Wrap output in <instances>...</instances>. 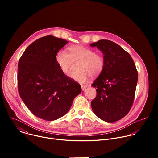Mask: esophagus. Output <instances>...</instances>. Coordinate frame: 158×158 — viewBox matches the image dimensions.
Wrapping results in <instances>:
<instances>
[{
  "mask_svg": "<svg viewBox=\"0 0 158 158\" xmlns=\"http://www.w3.org/2000/svg\"><path fill=\"white\" fill-rule=\"evenodd\" d=\"M81 89L82 91H84L85 89L87 87V85H81Z\"/></svg>",
  "mask_w": 158,
  "mask_h": 158,
  "instance_id": "34e87169",
  "label": "esophagus"
}]
</instances>
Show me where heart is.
Returning a JSON list of instances; mask_svg holds the SVG:
<instances>
[{
	"label": "heart",
	"mask_w": 158,
	"mask_h": 158,
	"mask_svg": "<svg viewBox=\"0 0 158 158\" xmlns=\"http://www.w3.org/2000/svg\"><path fill=\"white\" fill-rule=\"evenodd\" d=\"M69 53L59 50L56 55V61L60 71L68 74L73 60H79L77 71L70 74V77L79 83L85 82L91 76L96 77L103 71L105 66L104 57L91 49L80 45L69 48Z\"/></svg>",
	"instance_id": "1"
}]
</instances>
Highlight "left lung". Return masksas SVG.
<instances>
[{"label":"left lung","mask_w":158,"mask_h":158,"mask_svg":"<svg viewBox=\"0 0 158 158\" xmlns=\"http://www.w3.org/2000/svg\"><path fill=\"white\" fill-rule=\"evenodd\" d=\"M90 46L101 50L105 60L102 72L91 85L98 88L92 109L101 119L114 123L127 115L132 106L138 82L136 67L129 54L114 42L102 39Z\"/></svg>","instance_id":"obj_1"}]
</instances>
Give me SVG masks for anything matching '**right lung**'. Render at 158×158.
Returning a JSON list of instances; mask_svg holds the SVG:
<instances>
[{
    "label": "right lung",
    "mask_w": 158,
    "mask_h": 158,
    "mask_svg": "<svg viewBox=\"0 0 158 158\" xmlns=\"http://www.w3.org/2000/svg\"><path fill=\"white\" fill-rule=\"evenodd\" d=\"M68 42L47 35L32 42L18 64L19 95L36 117L56 120L70 109L81 91L80 84L65 75L56 61V55Z\"/></svg>",
    "instance_id": "right-lung-1"
}]
</instances>
